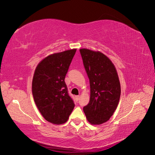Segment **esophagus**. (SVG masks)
<instances>
[{"instance_id": "esophagus-1", "label": "esophagus", "mask_w": 155, "mask_h": 155, "mask_svg": "<svg viewBox=\"0 0 155 155\" xmlns=\"http://www.w3.org/2000/svg\"><path fill=\"white\" fill-rule=\"evenodd\" d=\"M79 97H80V96H76V100L77 101H78L79 100Z\"/></svg>"}]
</instances>
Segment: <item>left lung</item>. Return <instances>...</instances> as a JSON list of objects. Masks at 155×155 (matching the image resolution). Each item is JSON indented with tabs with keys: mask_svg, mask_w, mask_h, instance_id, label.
Returning <instances> with one entry per match:
<instances>
[{
	"mask_svg": "<svg viewBox=\"0 0 155 155\" xmlns=\"http://www.w3.org/2000/svg\"><path fill=\"white\" fill-rule=\"evenodd\" d=\"M90 81L91 97L83 107L87 120L100 125L110 119L118 105L121 87L114 65L100 51L79 50Z\"/></svg>",
	"mask_w": 155,
	"mask_h": 155,
	"instance_id": "left-lung-1",
	"label": "left lung"
}]
</instances>
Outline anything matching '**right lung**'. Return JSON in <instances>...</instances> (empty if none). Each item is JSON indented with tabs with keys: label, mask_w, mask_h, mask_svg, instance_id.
I'll return each instance as SVG.
<instances>
[{
	"label": "right lung",
	"mask_w": 155,
	"mask_h": 155,
	"mask_svg": "<svg viewBox=\"0 0 155 155\" xmlns=\"http://www.w3.org/2000/svg\"><path fill=\"white\" fill-rule=\"evenodd\" d=\"M76 51L72 49L51 54L35 68L32 94L42 116L51 124H64L74 108L64 78Z\"/></svg>",
	"instance_id": "add662e5"
}]
</instances>
